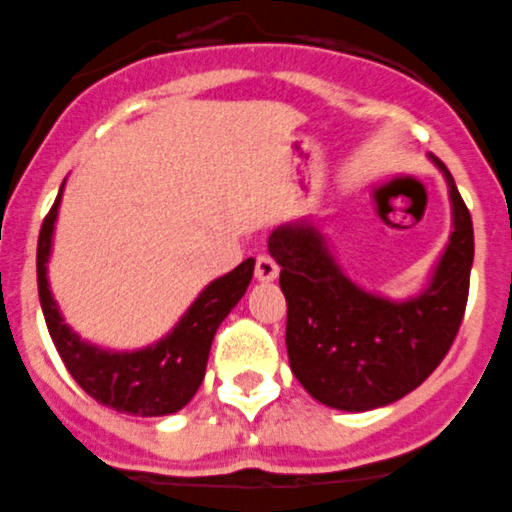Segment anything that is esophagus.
<instances>
[{
	"mask_svg": "<svg viewBox=\"0 0 512 512\" xmlns=\"http://www.w3.org/2000/svg\"><path fill=\"white\" fill-rule=\"evenodd\" d=\"M256 279L259 281H274L279 276V264H276L271 256H259L256 259V269H253Z\"/></svg>",
	"mask_w": 512,
	"mask_h": 512,
	"instance_id": "1",
	"label": "esophagus"
}]
</instances>
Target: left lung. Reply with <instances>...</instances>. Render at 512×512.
I'll return each mask as SVG.
<instances>
[{"label": "left lung", "instance_id": "8db88e82", "mask_svg": "<svg viewBox=\"0 0 512 512\" xmlns=\"http://www.w3.org/2000/svg\"><path fill=\"white\" fill-rule=\"evenodd\" d=\"M449 180L454 231L429 289L409 302H388L342 276L325 238L309 223L281 225L269 253L281 266L287 297L292 373L325 406L368 411L398 401L429 378L462 325L475 259L472 215Z\"/></svg>", "mask_w": 512, "mask_h": 512}]
</instances>
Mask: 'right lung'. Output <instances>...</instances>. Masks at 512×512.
Wrapping results in <instances>:
<instances>
[{
	"mask_svg": "<svg viewBox=\"0 0 512 512\" xmlns=\"http://www.w3.org/2000/svg\"><path fill=\"white\" fill-rule=\"evenodd\" d=\"M58 205L60 192L50 213L42 220L40 238H37V292H40L45 325L60 360L75 383L101 406L134 416L175 414L203 383L215 330L246 294L253 276V259H246L233 271L208 284L195 304L187 309L185 317L177 322L175 330L157 345L137 353H106L81 342L75 332L68 330V325H63V317L48 289L45 264L50 256Z\"/></svg>",
	"mask_w": 512,
	"mask_h": 512,
	"instance_id": "1",
	"label": "right lung"
}]
</instances>
